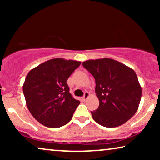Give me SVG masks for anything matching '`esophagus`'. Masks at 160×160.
Returning <instances> with one entry per match:
<instances>
[{
  "instance_id": "obj_1",
  "label": "esophagus",
  "mask_w": 160,
  "mask_h": 160,
  "mask_svg": "<svg viewBox=\"0 0 160 160\" xmlns=\"http://www.w3.org/2000/svg\"><path fill=\"white\" fill-rule=\"evenodd\" d=\"M89 93L88 92H86L84 93V95L82 96V100L84 101V102H86V101L87 100V98H89Z\"/></svg>"
}]
</instances>
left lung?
I'll return each mask as SVG.
<instances>
[{"label":"left lung","mask_w":160,"mask_h":160,"mask_svg":"<svg viewBox=\"0 0 160 160\" xmlns=\"http://www.w3.org/2000/svg\"><path fill=\"white\" fill-rule=\"evenodd\" d=\"M82 66L95 80L99 106L91 111L95 122L104 127L114 128L135 115L142 90L133 69L108 58L87 60Z\"/></svg>","instance_id":"8db88e82"}]
</instances>
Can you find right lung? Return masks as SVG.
Returning <instances> with one entry per match:
<instances>
[{"label": "right lung", "mask_w": 160, "mask_h": 160, "mask_svg": "<svg viewBox=\"0 0 160 160\" xmlns=\"http://www.w3.org/2000/svg\"><path fill=\"white\" fill-rule=\"evenodd\" d=\"M81 62L57 58L31 70L22 89L30 113L49 128L65 126L73 117L80 101L69 92L67 80Z\"/></svg>", "instance_id": "right-lung-1"}]
</instances>
